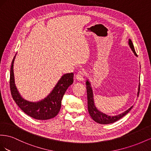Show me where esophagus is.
I'll list each match as a JSON object with an SVG mask.
<instances>
[{
	"label": "esophagus",
	"instance_id": "obj_1",
	"mask_svg": "<svg viewBox=\"0 0 151 151\" xmlns=\"http://www.w3.org/2000/svg\"><path fill=\"white\" fill-rule=\"evenodd\" d=\"M85 76V71H80L76 75V78L78 81H83V77Z\"/></svg>",
	"mask_w": 151,
	"mask_h": 151
}]
</instances>
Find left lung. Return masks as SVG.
I'll use <instances>...</instances> for the list:
<instances>
[{
    "label": "left lung",
    "instance_id": "8db88e82",
    "mask_svg": "<svg viewBox=\"0 0 151 151\" xmlns=\"http://www.w3.org/2000/svg\"><path fill=\"white\" fill-rule=\"evenodd\" d=\"M129 45H130V48L132 49L133 53L135 54V55H137L136 52L134 49V46H133V43L132 40L130 39L128 42ZM86 85H87V101H88V113L90 114V116H91L92 118L94 120L95 122H96L100 124H110L113 123L118 120L122 118H123L124 116H125L129 111H130L133 106H132L130 109H128L126 111H124V113L114 116H110L108 115H106V114L102 113V112L99 111L96 107L95 106L94 102H93V92L91 87H90V83L89 81L87 80L86 81ZM140 83L139 84V90H138V94L137 96H139V92H140Z\"/></svg>",
    "mask_w": 151,
    "mask_h": 151
}]
</instances>
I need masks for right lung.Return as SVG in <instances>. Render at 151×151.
<instances>
[{
  "instance_id": "1",
  "label": "right lung",
  "mask_w": 151,
  "mask_h": 151,
  "mask_svg": "<svg viewBox=\"0 0 151 151\" xmlns=\"http://www.w3.org/2000/svg\"><path fill=\"white\" fill-rule=\"evenodd\" d=\"M11 66L9 86L11 96L20 109L28 116L36 119H49L54 118L60 111L61 101L67 88L73 83V73L64 75L47 97L38 102H32L21 97L14 84L13 63Z\"/></svg>"
}]
</instances>
